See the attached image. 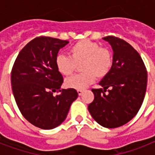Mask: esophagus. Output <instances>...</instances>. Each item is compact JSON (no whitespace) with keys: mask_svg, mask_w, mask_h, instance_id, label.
<instances>
[{"mask_svg":"<svg viewBox=\"0 0 155 155\" xmlns=\"http://www.w3.org/2000/svg\"><path fill=\"white\" fill-rule=\"evenodd\" d=\"M77 92H78V95H79V96H81L83 93V91L82 90H77Z\"/></svg>","mask_w":155,"mask_h":155,"instance_id":"esophagus-1","label":"esophagus"}]
</instances>
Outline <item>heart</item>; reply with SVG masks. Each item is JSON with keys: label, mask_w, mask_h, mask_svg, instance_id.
Returning a JSON list of instances; mask_svg holds the SVG:
<instances>
[{"label": "heart", "mask_w": 155, "mask_h": 155, "mask_svg": "<svg viewBox=\"0 0 155 155\" xmlns=\"http://www.w3.org/2000/svg\"><path fill=\"white\" fill-rule=\"evenodd\" d=\"M70 57L58 54L55 58L57 70L65 76L72 75L78 65L82 74L68 78L66 87L81 90L94 82L96 77L102 79L108 75L113 66V54L108 48L99 43L84 39L74 44L69 50Z\"/></svg>", "instance_id": "obj_1"}]
</instances>
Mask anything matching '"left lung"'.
<instances>
[{
  "instance_id": "obj_1",
  "label": "left lung",
  "mask_w": 155,
  "mask_h": 155,
  "mask_svg": "<svg viewBox=\"0 0 155 155\" xmlns=\"http://www.w3.org/2000/svg\"><path fill=\"white\" fill-rule=\"evenodd\" d=\"M103 39L113 51L110 71L92 88L94 100L88 111L98 124L117 128L134 117L142 104L147 85V71L138 52L125 40L115 36Z\"/></svg>"
}]
</instances>
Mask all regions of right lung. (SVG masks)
<instances>
[{
    "label": "right lung",
    "instance_id": "obj_1",
    "mask_svg": "<svg viewBox=\"0 0 155 155\" xmlns=\"http://www.w3.org/2000/svg\"><path fill=\"white\" fill-rule=\"evenodd\" d=\"M67 40L40 36L19 52L11 71V85L21 113L36 127L51 130L65 120L70 106L78 97L74 88L60 90L63 75L55 58ZM61 91L60 94L53 92Z\"/></svg>",
    "mask_w": 155,
    "mask_h": 155
}]
</instances>
